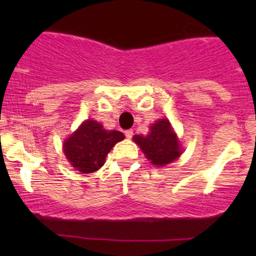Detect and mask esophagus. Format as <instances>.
Segmentation results:
<instances>
[{
    "instance_id": "obj_1",
    "label": "esophagus",
    "mask_w": 256,
    "mask_h": 256,
    "mask_svg": "<svg viewBox=\"0 0 256 256\" xmlns=\"http://www.w3.org/2000/svg\"><path fill=\"white\" fill-rule=\"evenodd\" d=\"M124 134H125L126 138H131L132 136H134V130H132V128H130V130H126Z\"/></svg>"
}]
</instances>
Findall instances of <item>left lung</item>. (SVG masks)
<instances>
[{"label":"left lung","instance_id":"left-lung-1","mask_svg":"<svg viewBox=\"0 0 256 256\" xmlns=\"http://www.w3.org/2000/svg\"><path fill=\"white\" fill-rule=\"evenodd\" d=\"M134 140L152 165H167L182 154L178 138L167 119H160L152 124L148 136L136 134Z\"/></svg>","mask_w":256,"mask_h":256}]
</instances>
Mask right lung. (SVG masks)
<instances>
[{
    "mask_svg": "<svg viewBox=\"0 0 256 256\" xmlns=\"http://www.w3.org/2000/svg\"><path fill=\"white\" fill-rule=\"evenodd\" d=\"M125 138L120 131H107L95 120H86L64 142V152L79 172H95L104 164L106 155Z\"/></svg>",
    "mask_w": 256,
    "mask_h": 256,
    "instance_id": "obj_1",
    "label": "right lung"
}]
</instances>
